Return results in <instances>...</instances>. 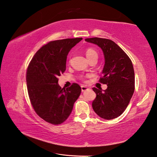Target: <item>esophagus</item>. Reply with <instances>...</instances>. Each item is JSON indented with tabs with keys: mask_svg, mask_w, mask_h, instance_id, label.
I'll return each mask as SVG.
<instances>
[{
	"mask_svg": "<svg viewBox=\"0 0 157 157\" xmlns=\"http://www.w3.org/2000/svg\"><path fill=\"white\" fill-rule=\"evenodd\" d=\"M89 88L87 87V86H85V85H82L81 86V90H82V92H85V90H87Z\"/></svg>",
	"mask_w": 157,
	"mask_h": 157,
	"instance_id": "34e87169",
	"label": "esophagus"
}]
</instances>
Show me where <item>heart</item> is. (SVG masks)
Masks as SVG:
<instances>
[{"mask_svg": "<svg viewBox=\"0 0 157 157\" xmlns=\"http://www.w3.org/2000/svg\"><path fill=\"white\" fill-rule=\"evenodd\" d=\"M85 55H86V57L87 58V59L89 60L93 57L97 56V52L95 50L93 49V48H89L88 49L86 50Z\"/></svg>", "mask_w": 157, "mask_h": 157, "instance_id": "b5f03b06", "label": "heart"}]
</instances>
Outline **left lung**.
I'll list each match as a JSON object with an SVG mask.
<instances>
[{"label": "left lung", "instance_id": "8db88e82", "mask_svg": "<svg viewBox=\"0 0 157 157\" xmlns=\"http://www.w3.org/2000/svg\"><path fill=\"white\" fill-rule=\"evenodd\" d=\"M85 41L101 48L105 59L99 81L107 85V88L103 90L93 88L97 95L93 109L103 119H114L122 114L133 95L135 77L132 62L113 41L99 37L87 38Z\"/></svg>", "mask_w": 157, "mask_h": 157}]
</instances>
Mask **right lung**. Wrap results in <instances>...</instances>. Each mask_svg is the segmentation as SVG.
Segmentation results:
<instances>
[{"label": "right lung", "mask_w": 157, "mask_h": 157, "mask_svg": "<svg viewBox=\"0 0 157 157\" xmlns=\"http://www.w3.org/2000/svg\"><path fill=\"white\" fill-rule=\"evenodd\" d=\"M82 37L50 41L34 55L27 68L26 81L31 105L36 113L52 124L63 123L81 95L76 83L67 89L58 85V76L66 71L67 58Z\"/></svg>", "instance_id": "right-lung-1"}]
</instances>
